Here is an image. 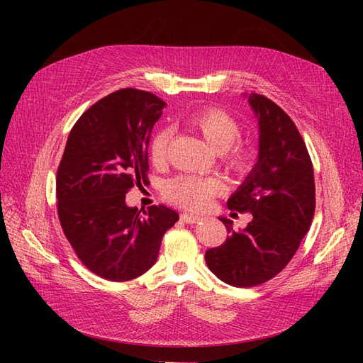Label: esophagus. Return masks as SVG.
I'll return each mask as SVG.
<instances>
[{
  "label": "esophagus",
  "mask_w": 363,
  "mask_h": 363,
  "mask_svg": "<svg viewBox=\"0 0 363 363\" xmlns=\"http://www.w3.org/2000/svg\"><path fill=\"white\" fill-rule=\"evenodd\" d=\"M180 218H182V221L188 223V224H195V223H199V221H201V219H203V216L194 215V213H189V212H183Z\"/></svg>",
  "instance_id": "esophagus-1"
}]
</instances>
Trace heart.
Wrapping results in <instances>:
<instances>
[{"mask_svg":"<svg viewBox=\"0 0 363 363\" xmlns=\"http://www.w3.org/2000/svg\"><path fill=\"white\" fill-rule=\"evenodd\" d=\"M188 123L207 142V145L218 152L219 164L235 177H245L256 164V151L240 136V124L223 108L206 107L192 113ZM171 139L169 128H160L152 135L148 147L150 160L162 164L167 159ZM224 191V183L213 175L196 177V175H177L162 186V194L168 201L192 211H203L208 207L213 196Z\"/></svg>","mask_w":363,"mask_h":363,"instance_id":"obj_1","label":"heart"}]
</instances>
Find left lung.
Returning <instances> with one entry per match:
<instances>
[{
  "label": "left lung",
  "mask_w": 363,
  "mask_h": 363,
  "mask_svg": "<svg viewBox=\"0 0 363 363\" xmlns=\"http://www.w3.org/2000/svg\"><path fill=\"white\" fill-rule=\"evenodd\" d=\"M248 101L259 118V160L227 206L252 219L235 232L230 219L219 218L228 238L204 255L208 269L236 288L257 286L280 274L315 213L313 167L298 128L269 98L251 94Z\"/></svg>",
  "instance_id": "left-lung-1"
}]
</instances>
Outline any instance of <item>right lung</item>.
<instances>
[{
  "label": "right lung",
  "mask_w": 363,
  "mask_h": 363,
  "mask_svg": "<svg viewBox=\"0 0 363 363\" xmlns=\"http://www.w3.org/2000/svg\"><path fill=\"white\" fill-rule=\"evenodd\" d=\"M164 101L125 87L77 119L57 168V213L83 265L111 281H128L155 265L162 238L179 221L164 206L142 213L125 204L148 182V142Z\"/></svg>",
  "instance_id": "add662e5"
}]
</instances>
